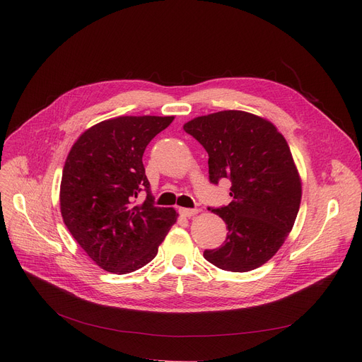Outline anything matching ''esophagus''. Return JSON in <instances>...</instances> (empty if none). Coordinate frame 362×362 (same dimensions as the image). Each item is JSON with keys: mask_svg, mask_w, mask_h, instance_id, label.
<instances>
[{"mask_svg": "<svg viewBox=\"0 0 362 362\" xmlns=\"http://www.w3.org/2000/svg\"><path fill=\"white\" fill-rule=\"evenodd\" d=\"M179 213L183 216V217H192L195 214L199 213L198 208H180Z\"/></svg>", "mask_w": 362, "mask_h": 362, "instance_id": "34e87169", "label": "esophagus"}]
</instances>
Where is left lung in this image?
<instances>
[{
	"instance_id": "1",
	"label": "left lung",
	"mask_w": 362,
	"mask_h": 362,
	"mask_svg": "<svg viewBox=\"0 0 362 362\" xmlns=\"http://www.w3.org/2000/svg\"><path fill=\"white\" fill-rule=\"evenodd\" d=\"M183 129L208 152L210 183H232L229 205L208 206L229 233L204 258L226 272L258 269L280 250L299 211L300 179L286 139L270 122L236 110L197 117Z\"/></svg>"
}]
</instances>
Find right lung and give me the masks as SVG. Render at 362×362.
I'll return each mask as SVG.
<instances>
[{
    "instance_id": "obj_1",
    "label": "right lung",
    "mask_w": 362,
    "mask_h": 362,
    "mask_svg": "<svg viewBox=\"0 0 362 362\" xmlns=\"http://www.w3.org/2000/svg\"><path fill=\"white\" fill-rule=\"evenodd\" d=\"M175 117L124 116L101 122L71 146L60 205L69 232L101 269L126 274L146 265L176 221L173 208L154 205L142 156ZM141 192L147 194L137 202Z\"/></svg>"
}]
</instances>
